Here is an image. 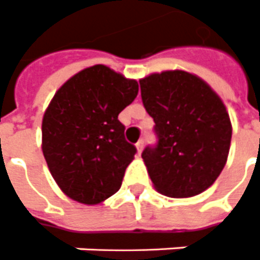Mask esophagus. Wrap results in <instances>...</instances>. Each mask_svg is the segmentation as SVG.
I'll return each instance as SVG.
<instances>
[{"label":"esophagus","mask_w":260,"mask_h":260,"mask_svg":"<svg viewBox=\"0 0 260 260\" xmlns=\"http://www.w3.org/2000/svg\"><path fill=\"white\" fill-rule=\"evenodd\" d=\"M136 147H137V151H139V154H141V151H143V148H144V140H140L139 143L136 144Z\"/></svg>","instance_id":"1"}]
</instances>
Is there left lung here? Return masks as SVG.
Listing matches in <instances>:
<instances>
[{"instance_id": "1", "label": "left lung", "mask_w": 260, "mask_h": 260, "mask_svg": "<svg viewBox=\"0 0 260 260\" xmlns=\"http://www.w3.org/2000/svg\"><path fill=\"white\" fill-rule=\"evenodd\" d=\"M140 86L158 139L141 154L154 187L169 198L204 192L221 174L231 144L222 101L202 78L182 70L151 74Z\"/></svg>"}]
</instances>
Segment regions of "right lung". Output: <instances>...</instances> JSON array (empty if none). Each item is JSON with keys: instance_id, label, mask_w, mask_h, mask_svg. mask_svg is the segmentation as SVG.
Returning a JSON list of instances; mask_svg holds the SVG:
<instances>
[{"instance_id": "obj_1", "label": "right lung", "mask_w": 260, "mask_h": 260, "mask_svg": "<svg viewBox=\"0 0 260 260\" xmlns=\"http://www.w3.org/2000/svg\"><path fill=\"white\" fill-rule=\"evenodd\" d=\"M139 84L96 64L56 92L42 121V150L51 176L68 198L98 204L115 194L137 152L117 116Z\"/></svg>"}]
</instances>
